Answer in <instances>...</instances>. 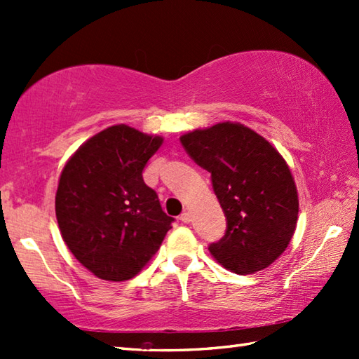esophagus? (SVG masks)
<instances>
[{"label":"esophagus","instance_id":"obj_1","mask_svg":"<svg viewBox=\"0 0 359 359\" xmlns=\"http://www.w3.org/2000/svg\"><path fill=\"white\" fill-rule=\"evenodd\" d=\"M180 220L182 222V223H189L190 220H192V215H190V212H182V214L180 215Z\"/></svg>","mask_w":359,"mask_h":359}]
</instances>
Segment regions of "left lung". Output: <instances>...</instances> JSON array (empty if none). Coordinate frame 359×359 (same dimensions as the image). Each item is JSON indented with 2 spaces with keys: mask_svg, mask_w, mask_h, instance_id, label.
Returning a JSON list of instances; mask_svg holds the SVG:
<instances>
[{
  "mask_svg": "<svg viewBox=\"0 0 359 359\" xmlns=\"http://www.w3.org/2000/svg\"><path fill=\"white\" fill-rule=\"evenodd\" d=\"M181 144L210 173L226 232L209 251L226 269L252 274L287 250L299 201L285 159L265 137L241 123L222 122L182 135Z\"/></svg>",
  "mask_w": 359,
  "mask_h": 359,
  "instance_id": "1",
  "label": "left lung"
}]
</instances>
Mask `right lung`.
Returning <instances> with one entry per match:
<instances>
[{
    "label": "right lung",
    "mask_w": 359,
    "mask_h": 359,
    "mask_svg": "<svg viewBox=\"0 0 359 359\" xmlns=\"http://www.w3.org/2000/svg\"><path fill=\"white\" fill-rule=\"evenodd\" d=\"M161 136L114 126L80 147L60 175L55 215L74 257L104 280L135 277L175 222L163 210L142 170Z\"/></svg>",
    "instance_id": "right-lung-1"
}]
</instances>
